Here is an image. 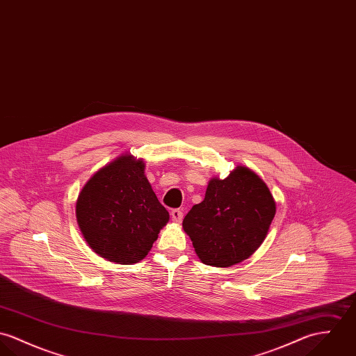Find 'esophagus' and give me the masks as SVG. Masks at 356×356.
<instances>
[{
	"label": "esophagus",
	"instance_id": "1",
	"mask_svg": "<svg viewBox=\"0 0 356 356\" xmlns=\"http://www.w3.org/2000/svg\"><path fill=\"white\" fill-rule=\"evenodd\" d=\"M170 218H172V221H173V222L180 224V222H181V220H183V211H181L180 209H175V210H172V211H170Z\"/></svg>",
	"mask_w": 356,
	"mask_h": 356
}]
</instances>
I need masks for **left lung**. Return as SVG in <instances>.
Returning a JSON list of instances; mask_svg holds the SVG:
<instances>
[{"label":"left lung","mask_w":356,"mask_h":356,"mask_svg":"<svg viewBox=\"0 0 356 356\" xmlns=\"http://www.w3.org/2000/svg\"><path fill=\"white\" fill-rule=\"evenodd\" d=\"M276 214V202L265 181L243 165L228 177H211L204 199L183 220L199 259L229 268L250 258L264 243Z\"/></svg>","instance_id":"1"}]
</instances>
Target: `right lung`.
<instances>
[{"label":"right lung","mask_w":356,"mask_h":356,"mask_svg":"<svg viewBox=\"0 0 356 356\" xmlns=\"http://www.w3.org/2000/svg\"><path fill=\"white\" fill-rule=\"evenodd\" d=\"M76 220L95 254L132 265L149 254L169 213L145 175L143 159L121 154L84 184L76 200Z\"/></svg>","instance_id":"right-lung-1"}]
</instances>
